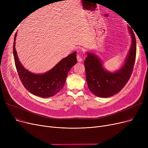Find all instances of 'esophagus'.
I'll return each mask as SVG.
<instances>
[{
    "mask_svg": "<svg viewBox=\"0 0 148 148\" xmlns=\"http://www.w3.org/2000/svg\"><path fill=\"white\" fill-rule=\"evenodd\" d=\"M77 61L79 62H81L82 61V56L80 55V54H77Z\"/></svg>",
    "mask_w": 148,
    "mask_h": 148,
    "instance_id": "1",
    "label": "esophagus"
}]
</instances>
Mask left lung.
<instances>
[{"instance_id":"1","label":"left lung","mask_w":148,"mask_h":148,"mask_svg":"<svg viewBox=\"0 0 148 148\" xmlns=\"http://www.w3.org/2000/svg\"><path fill=\"white\" fill-rule=\"evenodd\" d=\"M132 42L123 65L114 73L104 69L101 61L94 53H87L84 62L86 81L89 90L97 97H110L117 94L129 80L136 56V40L133 30L128 27Z\"/></svg>"}]
</instances>
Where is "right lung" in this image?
<instances>
[{"label": "right lung", "mask_w": 148, "mask_h": 148, "mask_svg": "<svg viewBox=\"0 0 148 148\" xmlns=\"http://www.w3.org/2000/svg\"><path fill=\"white\" fill-rule=\"evenodd\" d=\"M17 34L14 36L13 54L15 67L23 86L32 94L40 97L48 98L56 94L63 88L69 71L77 63V52L62 59L50 71L42 74H34L23 67L18 60L15 47Z\"/></svg>", "instance_id": "right-lung-1"}]
</instances>
